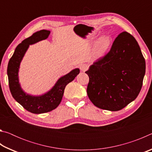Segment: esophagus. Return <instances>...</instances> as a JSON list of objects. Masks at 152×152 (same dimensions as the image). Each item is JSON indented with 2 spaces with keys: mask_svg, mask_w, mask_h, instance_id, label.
I'll return each instance as SVG.
<instances>
[{
  "mask_svg": "<svg viewBox=\"0 0 152 152\" xmlns=\"http://www.w3.org/2000/svg\"><path fill=\"white\" fill-rule=\"evenodd\" d=\"M79 68H80V69L81 71L85 72L86 70H87V69H88V66L86 64H81L79 66Z\"/></svg>",
  "mask_w": 152,
  "mask_h": 152,
  "instance_id": "esophagus-1",
  "label": "esophagus"
}]
</instances>
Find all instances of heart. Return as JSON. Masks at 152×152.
I'll list each match as a JSON object with an SVG mask.
<instances>
[{
    "label": "heart",
    "mask_w": 152,
    "mask_h": 152,
    "mask_svg": "<svg viewBox=\"0 0 152 152\" xmlns=\"http://www.w3.org/2000/svg\"><path fill=\"white\" fill-rule=\"evenodd\" d=\"M94 52L98 57L104 56L109 51L112 45V38L109 35L102 36L96 41H94Z\"/></svg>",
    "instance_id": "obj_1"
}]
</instances>
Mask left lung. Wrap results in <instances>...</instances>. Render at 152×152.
I'll use <instances>...</instances> for the list:
<instances>
[{"label": "left lung", "instance_id": "obj_1", "mask_svg": "<svg viewBox=\"0 0 152 152\" xmlns=\"http://www.w3.org/2000/svg\"><path fill=\"white\" fill-rule=\"evenodd\" d=\"M89 77L87 94L101 109L117 111L137 98L145 73V61L134 37L124 31L110 50L85 72Z\"/></svg>", "mask_w": 152, "mask_h": 152}]
</instances>
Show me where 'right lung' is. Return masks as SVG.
Segmentation results:
<instances>
[{"label":"right lung","mask_w":152,"mask_h":152,"mask_svg":"<svg viewBox=\"0 0 152 152\" xmlns=\"http://www.w3.org/2000/svg\"><path fill=\"white\" fill-rule=\"evenodd\" d=\"M50 34V31L43 29L24 39L15 49L7 67L9 88L12 97L27 110L35 114L48 113L57 108L62 99L66 86L74 80L80 73L79 68L74 69L68 74L60 77L48 92L39 96L27 94L22 89L19 83V71L20 64L25 53L29 45L46 39Z\"/></svg>","instance_id":"1"}]
</instances>
